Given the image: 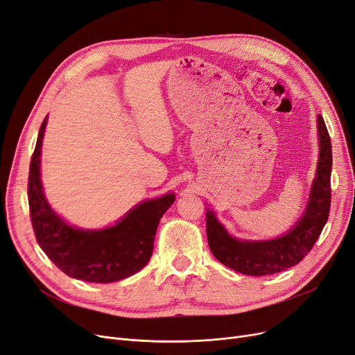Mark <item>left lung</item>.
<instances>
[{
  "mask_svg": "<svg viewBox=\"0 0 355 355\" xmlns=\"http://www.w3.org/2000/svg\"><path fill=\"white\" fill-rule=\"evenodd\" d=\"M319 162L310 200L302 218L284 236L272 240H239L225 232L216 218L207 212V239L212 254L225 266L245 275L262 277L284 271L299 263L315 246L329 217L332 146L323 118L318 116Z\"/></svg>",
  "mask_w": 355,
  "mask_h": 355,
  "instance_id": "left-lung-1",
  "label": "left lung"
}]
</instances>
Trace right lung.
<instances>
[{
	"instance_id": "1",
	"label": "right lung",
	"mask_w": 355,
	"mask_h": 355,
	"mask_svg": "<svg viewBox=\"0 0 355 355\" xmlns=\"http://www.w3.org/2000/svg\"><path fill=\"white\" fill-rule=\"evenodd\" d=\"M48 116L40 125L31 160L29 209L39 246L71 278L113 282L128 278L151 258L157 225L175 195L138 204L115 225L103 230H80L68 225L48 204L40 182V148Z\"/></svg>"
}]
</instances>
